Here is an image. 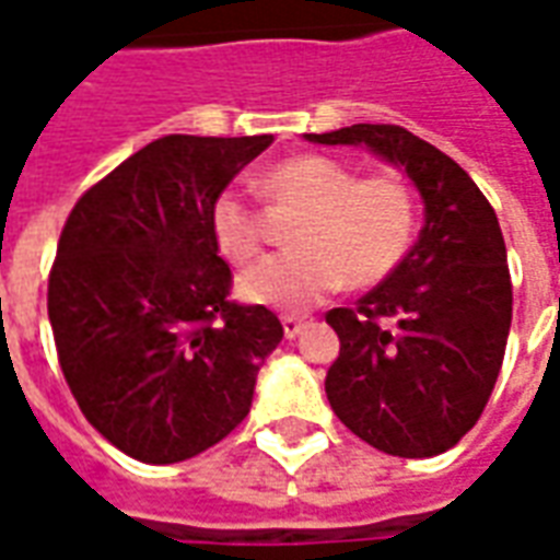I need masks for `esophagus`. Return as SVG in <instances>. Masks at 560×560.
I'll use <instances>...</instances> for the list:
<instances>
[{
    "instance_id": "esophagus-1",
    "label": "esophagus",
    "mask_w": 560,
    "mask_h": 560,
    "mask_svg": "<svg viewBox=\"0 0 560 560\" xmlns=\"http://www.w3.org/2000/svg\"><path fill=\"white\" fill-rule=\"evenodd\" d=\"M281 327H284V336L288 339H296L305 327H312V317H296V315H284L281 317Z\"/></svg>"
}]
</instances>
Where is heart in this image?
Wrapping results in <instances>:
<instances>
[{"instance_id":"1","label":"heart","mask_w":560,"mask_h":560,"mask_svg":"<svg viewBox=\"0 0 560 560\" xmlns=\"http://www.w3.org/2000/svg\"><path fill=\"white\" fill-rule=\"evenodd\" d=\"M264 191L276 207L303 209V215L291 231L293 252L248 269L240 296L281 312L312 308L341 284L365 291L387 281L411 252L420 224L413 188L401 176H360L351 164L315 152L279 161L264 176ZM209 228L231 264L260 255V212L236 191L212 200Z\"/></svg>"}]
</instances>
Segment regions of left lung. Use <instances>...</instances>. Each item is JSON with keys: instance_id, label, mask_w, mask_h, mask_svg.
I'll return each mask as SVG.
<instances>
[{"instance_id": "obj_1", "label": "left lung", "mask_w": 560, "mask_h": 560, "mask_svg": "<svg viewBox=\"0 0 560 560\" xmlns=\"http://www.w3.org/2000/svg\"><path fill=\"white\" fill-rule=\"evenodd\" d=\"M315 143H365L420 188L411 255L351 308H329L339 357L327 399L357 438L401 458L438 456L480 420L504 363L513 281L492 203L441 149L401 126H351Z\"/></svg>"}]
</instances>
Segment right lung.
<instances>
[{
    "label": "right lung",
    "instance_id": "add662e5",
    "mask_svg": "<svg viewBox=\"0 0 560 560\" xmlns=\"http://www.w3.org/2000/svg\"><path fill=\"white\" fill-rule=\"evenodd\" d=\"M269 143L167 135L68 212L47 279L56 353L83 417L126 456L191 458L252 408L284 329L267 305L231 300L209 212Z\"/></svg>",
    "mask_w": 560,
    "mask_h": 560
}]
</instances>
